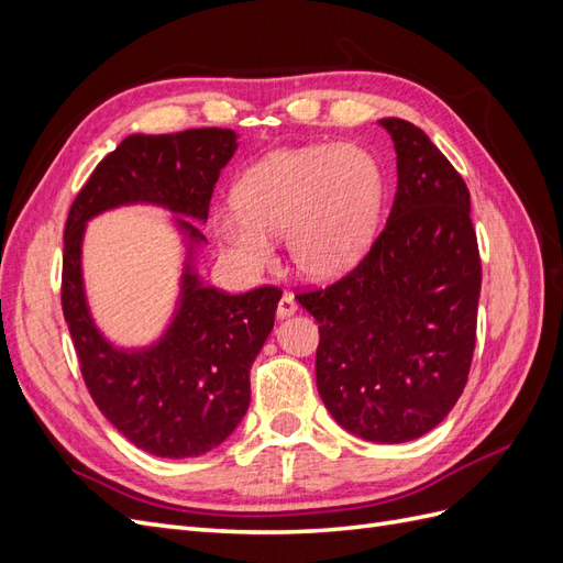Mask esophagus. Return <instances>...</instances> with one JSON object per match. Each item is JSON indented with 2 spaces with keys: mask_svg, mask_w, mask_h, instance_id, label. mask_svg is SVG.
Listing matches in <instances>:
<instances>
[{
  "mask_svg": "<svg viewBox=\"0 0 563 563\" xmlns=\"http://www.w3.org/2000/svg\"><path fill=\"white\" fill-rule=\"evenodd\" d=\"M296 312H298V300L294 298V294H284L279 298V305H277V317L286 319V317H291Z\"/></svg>",
  "mask_w": 563,
  "mask_h": 563,
  "instance_id": "34e87169",
  "label": "esophagus"
}]
</instances>
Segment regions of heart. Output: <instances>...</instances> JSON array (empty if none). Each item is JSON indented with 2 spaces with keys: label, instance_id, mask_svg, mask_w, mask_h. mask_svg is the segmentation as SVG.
Masks as SVG:
<instances>
[{
  "label": "heart",
  "instance_id": "obj_1",
  "mask_svg": "<svg viewBox=\"0 0 563 563\" xmlns=\"http://www.w3.org/2000/svg\"><path fill=\"white\" fill-rule=\"evenodd\" d=\"M385 180L362 145H305L272 152L240 176L234 207L213 228L220 244L246 269L275 258L272 234L286 232L294 265L312 279L350 267L376 230Z\"/></svg>",
  "mask_w": 563,
  "mask_h": 563
}]
</instances>
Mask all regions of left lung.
Returning <instances> with one entry per match:
<instances>
[{
    "label": "left lung",
    "mask_w": 563,
    "mask_h": 563,
    "mask_svg": "<svg viewBox=\"0 0 563 563\" xmlns=\"http://www.w3.org/2000/svg\"><path fill=\"white\" fill-rule=\"evenodd\" d=\"M378 124L397 150L387 223L345 277L296 298L319 321L314 373L329 413L366 441L401 444L463 395L482 258L463 176L411 122Z\"/></svg>",
    "instance_id": "8db88e82"
}]
</instances>
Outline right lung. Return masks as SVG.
Wrapping results in <instances>:
<instances>
[{
  "instance_id": "1",
  "label": "right lung",
  "mask_w": 563,
  "mask_h": 563,
  "mask_svg": "<svg viewBox=\"0 0 563 563\" xmlns=\"http://www.w3.org/2000/svg\"><path fill=\"white\" fill-rule=\"evenodd\" d=\"M234 150V131L216 126L129 135L96 166L67 213L60 302L84 383L131 444L159 457L209 453L242 422L251 401L249 371L275 327L282 291L258 286L230 296L203 286L187 263L178 312L159 343L117 350L93 327L84 298L81 236L89 218L139 201L207 220L213 187ZM176 223L190 240L192 258L207 236L190 220Z\"/></svg>"
}]
</instances>
